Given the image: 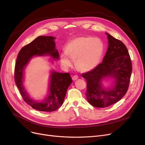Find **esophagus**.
Returning <instances> with one entry per match:
<instances>
[{"mask_svg":"<svg viewBox=\"0 0 145 145\" xmlns=\"http://www.w3.org/2000/svg\"><path fill=\"white\" fill-rule=\"evenodd\" d=\"M78 79V75H74L72 76V80H76Z\"/></svg>","mask_w":145,"mask_h":145,"instance_id":"esophagus-1","label":"esophagus"}]
</instances>
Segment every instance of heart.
Segmentation results:
<instances>
[{"label": "heart", "instance_id": "obj_1", "mask_svg": "<svg viewBox=\"0 0 145 145\" xmlns=\"http://www.w3.org/2000/svg\"><path fill=\"white\" fill-rule=\"evenodd\" d=\"M103 52V44L98 39L91 37H79L69 42L66 52L60 55L62 64L71 67L75 60V66L81 72H88L98 63Z\"/></svg>", "mask_w": 145, "mask_h": 145}]
</instances>
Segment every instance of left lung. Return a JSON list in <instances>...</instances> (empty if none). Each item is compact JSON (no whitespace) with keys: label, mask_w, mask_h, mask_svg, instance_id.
<instances>
[{"label":"left lung","mask_w":145,"mask_h":145,"mask_svg":"<svg viewBox=\"0 0 145 145\" xmlns=\"http://www.w3.org/2000/svg\"><path fill=\"white\" fill-rule=\"evenodd\" d=\"M106 34L109 46L102 62L93 70L82 74L86 79L87 100L96 108L108 107L119 101L128 90L132 72L131 59L125 44ZM106 77L116 79L114 86L108 90L101 85V80Z\"/></svg>","instance_id":"left-lung-1"}]
</instances>
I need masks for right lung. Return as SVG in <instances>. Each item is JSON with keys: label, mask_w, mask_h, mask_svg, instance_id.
Returning a JSON list of instances; mask_svg holds the SVG:
<instances>
[{"label": "right lung", "mask_w": 145, "mask_h": 145, "mask_svg": "<svg viewBox=\"0 0 145 145\" xmlns=\"http://www.w3.org/2000/svg\"><path fill=\"white\" fill-rule=\"evenodd\" d=\"M55 38L52 36H40L32 42L25 45L19 51L15 63L14 78L15 83L24 101L33 109L42 112H53L62 105L68 87L72 82L71 74L68 73H52L50 83V94L44 101L37 102L30 99L23 86L24 69L33 56L49 55L53 59L59 57L56 49Z\"/></svg>", "instance_id": "add662e5"}]
</instances>
